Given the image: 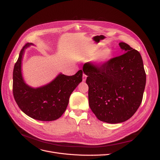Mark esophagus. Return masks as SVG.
Returning <instances> with one entry per match:
<instances>
[{
    "label": "esophagus",
    "mask_w": 160,
    "mask_h": 160,
    "mask_svg": "<svg viewBox=\"0 0 160 160\" xmlns=\"http://www.w3.org/2000/svg\"><path fill=\"white\" fill-rule=\"evenodd\" d=\"M86 79H87V75L83 73V81H85Z\"/></svg>",
    "instance_id": "1"
}]
</instances>
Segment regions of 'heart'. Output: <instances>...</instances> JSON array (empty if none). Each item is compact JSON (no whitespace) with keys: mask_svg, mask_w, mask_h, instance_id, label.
<instances>
[{"mask_svg":"<svg viewBox=\"0 0 160 160\" xmlns=\"http://www.w3.org/2000/svg\"><path fill=\"white\" fill-rule=\"evenodd\" d=\"M99 52V50L98 49L91 50L83 54V57L85 59H93V58H95L98 54ZM99 53L98 57H97V59H98L99 63H104V62H107L110 59L111 56V51L109 49H105L100 51Z\"/></svg>","mask_w":160,"mask_h":160,"instance_id":"obj_1","label":"heart"}]
</instances>
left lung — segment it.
Segmentation results:
<instances>
[{
	"instance_id": "obj_1",
	"label": "left lung",
	"mask_w": 160,
	"mask_h": 160,
	"mask_svg": "<svg viewBox=\"0 0 160 160\" xmlns=\"http://www.w3.org/2000/svg\"><path fill=\"white\" fill-rule=\"evenodd\" d=\"M123 54L99 67L86 62L89 105L98 119L108 123L124 122L136 112L143 99L146 75L140 53L125 42Z\"/></svg>"
}]
</instances>
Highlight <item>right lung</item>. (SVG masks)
Here are the masks:
<instances>
[{"label": "right lung", "instance_id": "obj_1", "mask_svg": "<svg viewBox=\"0 0 160 160\" xmlns=\"http://www.w3.org/2000/svg\"><path fill=\"white\" fill-rule=\"evenodd\" d=\"M32 43L22 47L13 70L12 92L19 108L30 118L50 122L59 119L65 111L72 92L82 81L83 71L67 76L60 73L49 83L33 88L23 79L22 59L25 49Z\"/></svg>", "mask_w": 160, "mask_h": 160}]
</instances>
